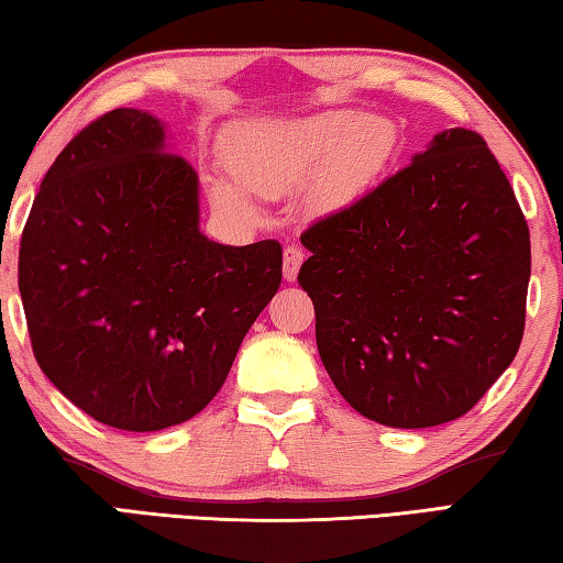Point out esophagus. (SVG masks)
<instances>
[{"instance_id":"esophagus-1","label":"esophagus","mask_w":563,"mask_h":563,"mask_svg":"<svg viewBox=\"0 0 563 563\" xmlns=\"http://www.w3.org/2000/svg\"><path fill=\"white\" fill-rule=\"evenodd\" d=\"M302 261H305L302 247H298V245L285 247V251H283V275H285V280L298 278V271H300Z\"/></svg>"}]
</instances>
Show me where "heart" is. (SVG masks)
<instances>
[{"label":"heart","instance_id":"heart-1","mask_svg":"<svg viewBox=\"0 0 563 563\" xmlns=\"http://www.w3.org/2000/svg\"><path fill=\"white\" fill-rule=\"evenodd\" d=\"M395 148L393 121L325 111L245 131L228 156V168L235 184L253 196H283L312 180L316 203L340 208L377 184ZM211 201L228 213H253V206L235 188L213 186Z\"/></svg>","mask_w":563,"mask_h":563}]
</instances>
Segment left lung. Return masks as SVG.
<instances>
[{
    "label": "left lung",
    "instance_id": "1",
    "mask_svg": "<svg viewBox=\"0 0 563 563\" xmlns=\"http://www.w3.org/2000/svg\"><path fill=\"white\" fill-rule=\"evenodd\" d=\"M300 241L320 360L367 419L397 430L452 422L517 357L529 225L476 131L437 133L412 164Z\"/></svg>",
    "mask_w": 563,
    "mask_h": 563
}]
</instances>
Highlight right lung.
I'll list each match as a JSON object with an SVG mask.
<instances>
[{
    "label": "right lung",
    "mask_w": 563,
    "mask_h": 563,
    "mask_svg": "<svg viewBox=\"0 0 563 563\" xmlns=\"http://www.w3.org/2000/svg\"><path fill=\"white\" fill-rule=\"evenodd\" d=\"M164 139L139 109L84 126L46 170L19 245L42 373L126 432L201 412L283 280L278 241L235 247L198 231V176Z\"/></svg>",
    "instance_id": "right-lung-1"
}]
</instances>
